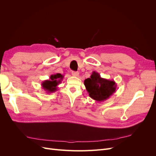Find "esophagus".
<instances>
[{
	"mask_svg": "<svg viewBox=\"0 0 156 156\" xmlns=\"http://www.w3.org/2000/svg\"><path fill=\"white\" fill-rule=\"evenodd\" d=\"M72 74L73 76H75V77H78L79 75V72H74V71H73V72H72Z\"/></svg>",
	"mask_w": 156,
	"mask_h": 156,
	"instance_id": "1",
	"label": "esophagus"
}]
</instances>
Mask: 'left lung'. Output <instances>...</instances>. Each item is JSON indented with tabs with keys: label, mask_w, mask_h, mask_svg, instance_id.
I'll use <instances>...</instances> for the list:
<instances>
[{
	"label": "left lung",
	"mask_w": 156,
	"mask_h": 156,
	"mask_svg": "<svg viewBox=\"0 0 156 156\" xmlns=\"http://www.w3.org/2000/svg\"><path fill=\"white\" fill-rule=\"evenodd\" d=\"M84 84L89 96L98 102L107 100L116 90L115 81L102 78L96 72H92L90 77L84 80Z\"/></svg>",
	"instance_id": "left-lung-1"
}]
</instances>
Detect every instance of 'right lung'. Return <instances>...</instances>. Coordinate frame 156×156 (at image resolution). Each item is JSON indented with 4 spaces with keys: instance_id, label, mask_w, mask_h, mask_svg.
I'll list each match as a JSON object with an SVG mask.
<instances>
[{
    "instance_id": "add662e5",
    "label": "right lung",
    "mask_w": 156,
    "mask_h": 156,
    "mask_svg": "<svg viewBox=\"0 0 156 156\" xmlns=\"http://www.w3.org/2000/svg\"><path fill=\"white\" fill-rule=\"evenodd\" d=\"M64 76L60 73L51 75L49 80H45L41 83V87L47 93H53L57 90V86L61 83Z\"/></svg>"
}]
</instances>
